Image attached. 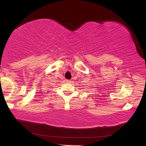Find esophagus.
<instances>
[{
  "label": "esophagus",
  "instance_id": "1",
  "mask_svg": "<svg viewBox=\"0 0 146 146\" xmlns=\"http://www.w3.org/2000/svg\"><path fill=\"white\" fill-rule=\"evenodd\" d=\"M66 82L67 83H70L71 81L70 80H66Z\"/></svg>",
  "mask_w": 146,
  "mask_h": 146
}]
</instances>
